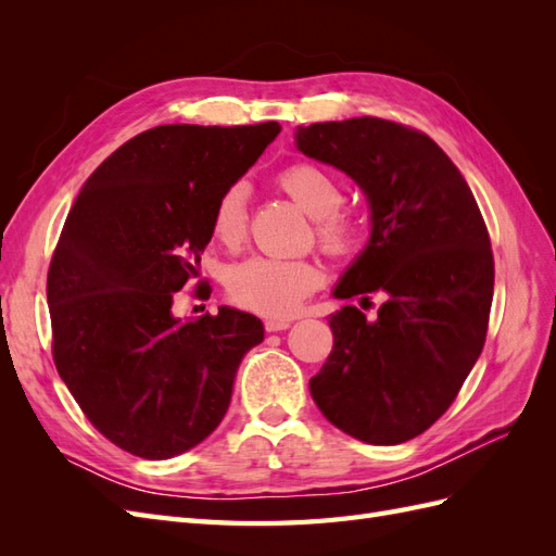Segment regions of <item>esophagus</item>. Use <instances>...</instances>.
I'll list each match as a JSON object with an SVG mask.
<instances>
[{
    "label": "esophagus",
    "mask_w": 556,
    "mask_h": 556,
    "mask_svg": "<svg viewBox=\"0 0 556 556\" xmlns=\"http://www.w3.org/2000/svg\"><path fill=\"white\" fill-rule=\"evenodd\" d=\"M290 325H292L290 319H266V323H264L266 331H282V329H288Z\"/></svg>",
    "instance_id": "esophagus-1"
}]
</instances>
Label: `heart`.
<instances>
[{
  "instance_id": "b5f03b06",
  "label": "heart",
  "mask_w": 556,
  "mask_h": 556,
  "mask_svg": "<svg viewBox=\"0 0 556 556\" xmlns=\"http://www.w3.org/2000/svg\"><path fill=\"white\" fill-rule=\"evenodd\" d=\"M278 188L294 204L315 217V237L329 255H348L362 239V220L341 211L343 190L339 180L311 162H299L276 176ZM208 231L215 243L237 250L248 237V197L243 185H229L211 208ZM323 282V271L311 260L250 257L233 264L227 274V294L260 315H290Z\"/></svg>"
}]
</instances>
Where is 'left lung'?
Returning <instances> with one entry per match:
<instances>
[{
    "label": "left lung",
    "instance_id": "1",
    "mask_svg": "<svg viewBox=\"0 0 556 556\" xmlns=\"http://www.w3.org/2000/svg\"><path fill=\"white\" fill-rule=\"evenodd\" d=\"M301 153L355 180L371 239L336 299L384 294L378 317H329L333 350L311 378L317 408L352 439L399 445L427 431L478 362L494 296L482 213L457 166L427 134L380 117L299 127Z\"/></svg>",
    "mask_w": 556,
    "mask_h": 556
}]
</instances>
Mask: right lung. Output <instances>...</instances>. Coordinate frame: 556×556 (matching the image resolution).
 Wrapping results in <instances>:
<instances>
[{
    "label": "right lung",
    "instance_id": "obj_1",
    "mask_svg": "<svg viewBox=\"0 0 556 556\" xmlns=\"http://www.w3.org/2000/svg\"><path fill=\"white\" fill-rule=\"evenodd\" d=\"M280 131L160 125L97 166L48 268L58 374L92 427L141 459H172L223 422L262 319L220 306L180 323L174 296L199 278L215 199ZM197 290H201V285Z\"/></svg>",
    "mask_w": 556,
    "mask_h": 556
}]
</instances>
